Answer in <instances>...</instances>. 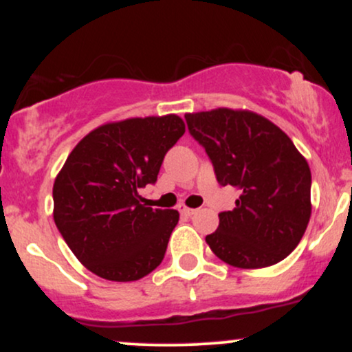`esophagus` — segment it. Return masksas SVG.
I'll use <instances>...</instances> for the list:
<instances>
[{"mask_svg":"<svg viewBox=\"0 0 352 352\" xmlns=\"http://www.w3.org/2000/svg\"><path fill=\"white\" fill-rule=\"evenodd\" d=\"M179 212L182 213V215H185V217H192L193 213H195V210L193 208H188V207H185V205H179Z\"/></svg>","mask_w":352,"mask_h":352,"instance_id":"esophagus-1","label":"esophagus"}]
</instances>
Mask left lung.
I'll use <instances>...</instances> for the list:
<instances>
[{"mask_svg": "<svg viewBox=\"0 0 352 352\" xmlns=\"http://www.w3.org/2000/svg\"><path fill=\"white\" fill-rule=\"evenodd\" d=\"M190 134L204 145L220 185L240 190L217 232L205 236L225 263L243 270L285 260L311 217V170L288 135L266 117L218 107L185 114Z\"/></svg>", "mask_w": 352, "mask_h": 352, "instance_id": "obj_1", "label": "left lung"}]
</instances>
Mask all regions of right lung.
Listing matches in <instances>:
<instances>
[{"label": "right lung", "instance_id": "add662e5", "mask_svg": "<svg viewBox=\"0 0 352 352\" xmlns=\"http://www.w3.org/2000/svg\"><path fill=\"white\" fill-rule=\"evenodd\" d=\"M179 116L107 122L72 148L52 187L54 223L76 258L109 281H137L162 263L177 210L144 205L165 153L184 135Z\"/></svg>", "mask_w": 352, "mask_h": 352}]
</instances>
